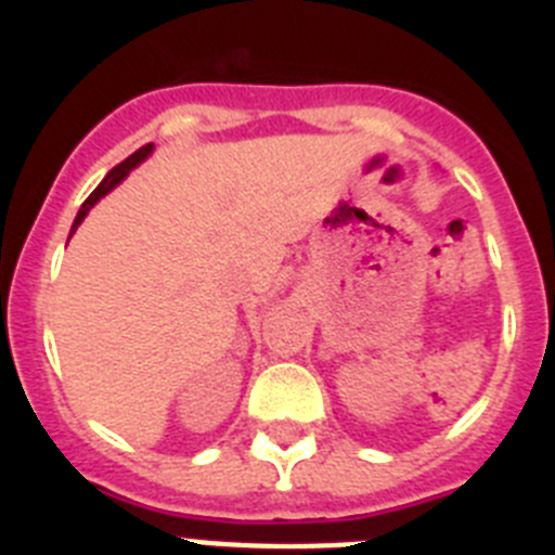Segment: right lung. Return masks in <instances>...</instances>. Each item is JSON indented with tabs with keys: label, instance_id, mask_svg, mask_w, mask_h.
Masks as SVG:
<instances>
[{
	"label": "right lung",
	"instance_id": "obj_1",
	"mask_svg": "<svg viewBox=\"0 0 555 555\" xmlns=\"http://www.w3.org/2000/svg\"><path fill=\"white\" fill-rule=\"evenodd\" d=\"M152 150H155V144H146V146H141V150H135V152H132L130 158H127V160H121L119 166H113V169L107 171V175H105V180H102V183L96 185L94 191H91V197H88L86 203H82L80 214H77L75 224H72V233H75V230H77V224H80L82 219L88 217V210L94 208V205L100 203V199L105 197V194H111V191L116 189V185H119L121 180H125L127 175H130V171L135 169V166H139V164H144V160L150 158V155H152Z\"/></svg>",
	"mask_w": 555,
	"mask_h": 555
}]
</instances>
